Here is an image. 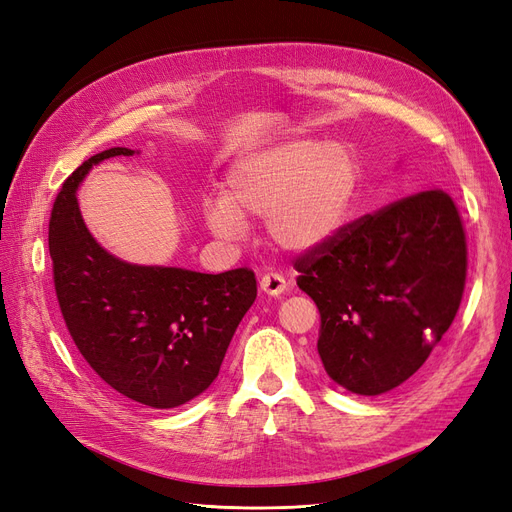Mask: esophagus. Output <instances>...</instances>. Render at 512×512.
<instances>
[{
    "mask_svg": "<svg viewBox=\"0 0 512 512\" xmlns=\"http://www.w3.org/2000/svg\"><path fill=\"white\" fill-rule=\"evenodd\" d=\"M259 287L266 295L278 297L287 291V280L282 278V274H278V272H268L266 276H261Z\"/></svg>",
    "mask_w": 512,
    "mask_h": 512,
    "instance_id": "1",
    "label": "esophagus"
}]
</instances>
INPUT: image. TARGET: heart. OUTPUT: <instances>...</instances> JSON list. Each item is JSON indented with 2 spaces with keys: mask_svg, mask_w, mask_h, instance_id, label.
<instances>
[{
  "mask_svg": "<svg viewBox=\"0 0 512 512\" xmlns=\"http://www.w3.org/2000/svg\"><path fill=\"white\" fill-rule=\"evenodd\" d=\"M361 185L354 151L335 141L285 139L240 156L225 196L204 202V221L221 238H240L249 217H266L270 240L291 253L327 242L344 225Z\"/></svg>",
  "mask_w": 512,
  "mask_h": 512,
  "instance_id": "b5f03b06",
  "label": "heart"
}]
</instances>
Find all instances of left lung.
Returning a JSON list of instances; mask_svg holds the SVG:
<instances>
[{"label":"left lung","mask_w":512,"mask_h":512,"mask_svg":"<svg viewBox=\"0 0 512 512\" xmlns=\"http://www.w3.org/2000/svg\"><path fill=\"white\" fill-rule=\"evenodd\" d=\"M320 312L318 354L333 382L384 394L418 371L460 308L466 236L443 189L356 219L295 261Z\"/></svg>","instance_id":"8db88e82"}]
</instances>
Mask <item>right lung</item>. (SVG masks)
Here are the masks:
<instances>
[{
    "label": "right lung",
    "instance_id": "1",
    "mask_svg": "<svg viewBox=\"0 0 512 512\" xmlns=\"http://www.w3.org/2000/svg\"><path fill=\"white\" fill-rule=\"evenodd\" d=\"M132 154L128 147L105 149L63 183L48 232L54 289L73 344L92 371L132 401L173 409L219 375L257 297V280L249 268L200 274L137 266L92 238L75 192L94 164Z\"/></svg>",
    "mask_w": 512,
    "mask_h": 512
}]
</instances>
